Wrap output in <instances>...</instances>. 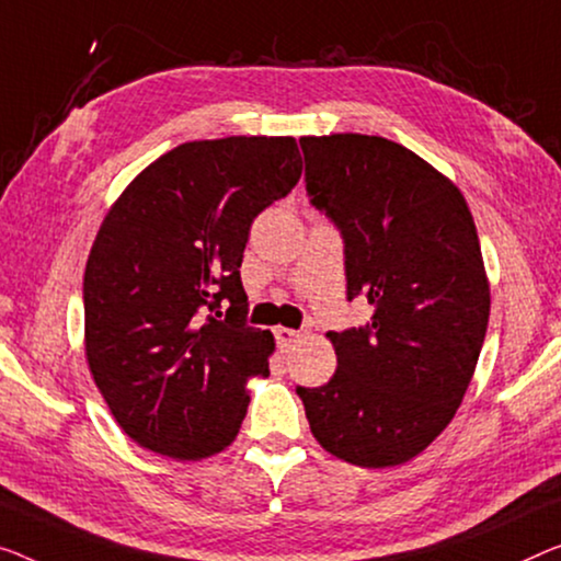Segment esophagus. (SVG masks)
<instances>
[{
  "label": "esophagus",
  "mask_w": 561,
  "mask_h": 561,
  "mask_svg": "<svg viewBox=\"0 0 561 561\" xmlns=\"http://www.w3.org/2000/svg\"><path fill=\"white\" fill-rule=\"evenodd\" d=\"M274 334H277V345H279L282 350L295 347L297 342L305 337V334L299 332V330H289V328H277V330H274Z\"/></svg>",
  "instance_id": "1"
}]
</instances>
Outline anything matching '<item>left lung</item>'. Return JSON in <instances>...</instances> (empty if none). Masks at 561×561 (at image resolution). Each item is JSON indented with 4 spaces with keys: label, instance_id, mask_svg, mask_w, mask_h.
<instances>
[{
    "label": "left lung",
    "instance_id": "obj_1",
    "mask_svg": "<svg viewBox=\"0 0 561 561\" xmlns=\"http://www.w3.org/2000/svg\"><path fill=\"white\" fill-rule=\"evenodd\" d=\"M312 204L345 239L347 297L370 322L328 332L337 370L297 388L317 443L363 468L411 461L454 421L486 337L491 291L461 188L380 136L299 138Z\"/></svg>",
    "mask_w": 561,
    "mask_h": 561
}]
</instances>
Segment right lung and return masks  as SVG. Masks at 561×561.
I'll use <instances>...</instances> for the list:
<instances>
[{
	"label": "right lung",
	"instance_id": "obj_1",
	"mask_svg": "<svg viewBox=\"0 0 561 561\" xmlns=\"http://www.w3.org/2000/svg\"><path fill=\"white\" fill-rule=\"evenodd\" d=\"M302 175L291 136L191 140L146 165L90 249L85 360L140 448L201 461L231 446L274 337L244 324L249 227ZM229 304L219 321L218 307ZM216 308L217 317H203Z\"/></svg>",
	"mask_w": 561,
	"mask_h": 561
}]
</instances>
